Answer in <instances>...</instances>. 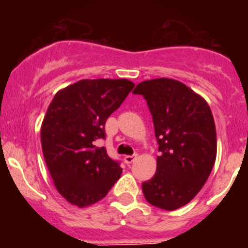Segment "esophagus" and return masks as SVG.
<instances>
[{
    "label": "esophagus",
    "instance_id": "obj_1",
    "mask_svg": "<svg viewBox=\"0 0 248 248\" xmlns=\"http://www.w3.org/2000/svg\"><path fill=\"white\" fill-rule=\"evenodd\" d=\"M136 158H137V154H134V155H125L124 156V161L126 164H131V163H134L135 160H136Z\"/></svg>",
    "mask_w": 248,
    "mask_h": 248
}]
</instances>
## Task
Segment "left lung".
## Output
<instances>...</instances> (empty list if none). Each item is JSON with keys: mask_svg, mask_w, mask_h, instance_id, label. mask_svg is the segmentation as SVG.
Wrapping results in <instances>:
<instances>
[{"mask_svg": "<svg viewBox=\"0 0 248 248\" xmlns=\"http://www.w3.org/2000/svg\"><path fill=\"white\" fill-rule=\"evenodd\" d=\"M132 93L146 99L160 152L155 175L142 183L144 198L166 211L185 206L200 192L215 165L217 139L210 106L171 78L144 80Z\"/></svg>", "mask_w": 248, "mask_h": 248, "instance_id": "8db88e82", "label": "left lung"}]
</instances>
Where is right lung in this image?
I'll list each match as a JSON object with an SVG mask.
<instances>
[{
    "instance_id": "right-lung-1",
    "label": "right lung",
    "mask_w": 248,
    "mask_h": 248,
    "mask_svg": "<svg viewBox=\"0 0 248 248\" xmlns=\"http://www.w3.org/2000/svg\"><path fill=\"white\" fill-rule=\"evenodd\" d=\"M135 84L127 79H82L59 90L41 127L48 170L61 197L78 207L104 199L122 168L96 141L105 139L107 118Z\"/></svg>"
}]
</instances>
